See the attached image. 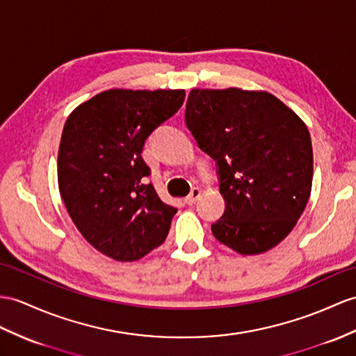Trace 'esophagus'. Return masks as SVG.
Returning <instances> with one entry per match:
<instances>
[{
    "label": "esophagus",
    "mask_w": 356,
    "mask_h": 356,
    "mask_svg": "<svg viewBox=\"0 0 356 356\" xmlns=\"http://www.w3.org/2000/svg\"><path fill=\"white\" fill-rule=\"evenodd\" d=\"M199 196H201V190H199V188H193L192 192H190V195L184 199V202H186L187 205H195L196 201L199 199Z\"/></svg>",
    "instance_id": "esophagus-1"
}]
</instances>
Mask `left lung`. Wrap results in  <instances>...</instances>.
<instances>
[{"label":"left lung","instance_id":"obj_1","mask_svg":"<svg viewBox=\"0 0 356 356\" xmlns=\"http://www.w3.org/2000/svg\"><path fill=\"white\" fill-rule=\"evenodd\" d=\"M186 125L218 164L225 211L213 236L257 255L289 236L313 184V146L303 120L268 92L193 89Z\"/></svg>","mask_w":356,"mask_h":356}]
</instances>
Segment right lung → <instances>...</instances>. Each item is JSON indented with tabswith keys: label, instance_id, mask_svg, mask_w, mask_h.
I'll return each mask as SVG.
<instances>
[{
	"label": "right lung",
	"instance_id": "right-lung-1",
	"mask_svg": "<svg viewBox=\"0 0 356 356\" xmlns=\"http://www.w3.org/2000/svg\"><path fill=\"white\" fill-rule=\"evenodd\" d=\"M184 90L101 92L69 118L58 148L60 195L81 236L118 261H136L168 237L175 207L146 183V138L183 106Z\"/></svg>",
	"mask_w": 356,
	"mask_h": 356
}]
</instances>
